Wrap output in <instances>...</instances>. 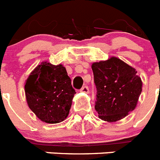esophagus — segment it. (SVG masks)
<instances>
[{"label":"esophagus","mask_w":160,"mask_h":160,"mask_svg":"<svg viewBox=\"0 0 160 160\" xmlns=\"http://www.w3.org/2000/svg\"><path fill=\"white\" fill-rule=\"evenodd\" d=\"M80 91L81 92H84V93H89V87L87 86H84L80 89Z\"/></svg>","instance_id":"esophagus-1"}]
</instances>
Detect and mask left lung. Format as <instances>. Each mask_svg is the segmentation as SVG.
<instances>
[{"mask_svg":"<svg viewBox=\"0 0 160 160\" xmlns=\"http://www.w3.org/2000/svg\"><path fill=\"white\" fill-rule=\"evenodd\" d=\"M96 87L95 109L101 120L117 121L134 110L142 92L137 71L117 57L92 64Z\"/></svg>","mask_w":160,"mask_h":160,"instance_id":"left-lung-1","label":"left lung"}]
</instances>
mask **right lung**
<instances>
[{"label": "right lung", "instance_id": "1", "mask_svg": "<svg viewBox=\"0 0 160 160\" xmlns=\"http://www.w3.org/2000/svg\"><path fill=\"white\" fill-rule=\"evenodd\" d=\"M25 92L28 106L43 122L56 124L68 117L76 91L62 65L43 62L27 78Z\"/></svg>", "mask_w": 160, "mask_h": 160}]
</instances>
